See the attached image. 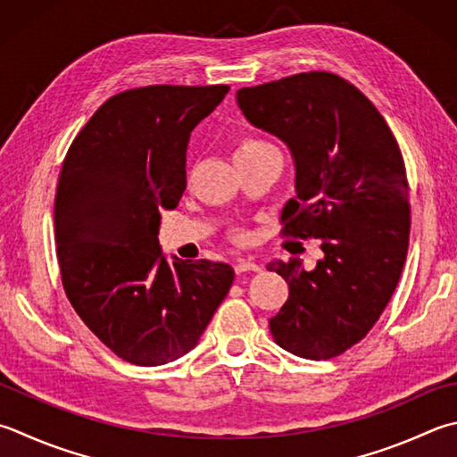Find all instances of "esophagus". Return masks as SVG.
Instances as JSON below:
<instances>
[{
  "label": "esophagus",
  "mask_w": 457,
  "mask_h": 457,
  "mask_svg": "<svg viewBox=\"0 0 457 457\" xmlns=\"http://www.w3.org/2000/svg\"><path fill=\"white\" fill-rule=\"evenodd\" d=\"M261 269H262V266L258 264V262H254V261H251V258H248V261H237V264H235V270L238 274H243V272H258Z\"/></svg>",
  "instance_id": "esophagus-1"
}]
</instances>
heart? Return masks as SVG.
Segmentation results:
<instances>
[{
	"label": "heart",
	"mask_w": 457,
	"mask_h": 457,
	"mask_svg": "<svg viewBox=\"0 0 457 457\" xmlns=\"http://www.w3.org/2000/svg\"><path fill=\"white\" fill-rule=\"evenodd\" d=\"M266 151H277V149H274L270 143L258 139V137H243V139H240L235 147V159L254 157V154H261ZM230 238L235 240V243H246L248 232L243 228H237L230 232Z\"/></svg>",
	"instance_id": "obj_1"
}]
</instances>
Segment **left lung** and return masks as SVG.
I'll list each match as a JSON object with an SVG mask.
<instances>
[{
    "instance_id": "8db88e82",
    "label": "left lung",
    "mask_w": 457,
    "mask_h": 457,
    "mask_svg": "<svg viewBox=\"0 0 457 457\" xmlns=\"http://www.w3.org/2000/svg\"><path fill=\"white\" fill-rule=\"evenodd\" d=\"M254 127L288 145L296 199L282 211V235L318 238L322 261L300 258L269 270L288 282L272 316L280 348L330 360L372 330L398 287L410 245L406 165L392 129L366 95L344 77L308 71L237 91Z\"/></svg>"
}]
</instances>
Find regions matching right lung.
I'll use <instances>...</instances> for the list:
<instances>
[{
	"label": "right lung",
	"instance_id": "obj_1",
	"mask_svg": "<svg viewBox=\"0 0 457 457\" xmlns=\"http://www.w3.org/2000/svg\"><path fill=\"white\" fill-rule=\"evenodd\" d=\"M228 85H149L109 97L69 147L55 193V243L69 303L105 346L161 366L196 346L235 270L167 262L161 209L187 188L193 129Z\"/></svg>",
	"mask_w": 457,
	"mask_h": 457
}]
</instances>
